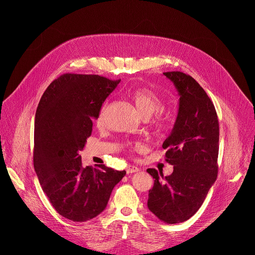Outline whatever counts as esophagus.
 Segmentation results:
<instances>
[{"instance_id": "34e87169", "label": "esophagus", "mask_w": 255, "mask_h": 255, "mask_svg": "<svg viewBox=\"0 0 255 255\" xmlns=\"http://www.w3.org/2000/svg\"><path fill=\"white\" fill-rule=\"evenodd\" d=\"M126 171L128 174H132V173H136L139 171V169L136 166L133 165H128L126 168Z\"/></svg>"}]
</instances>
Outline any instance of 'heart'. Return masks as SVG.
Listing matches in <instances>:
<instances>
[{
  "instance_id": "obj_1",
  "label": "heart",
  "mask_w": 255,
  "mask_h": 255,
  "mask_svg": "<svg viewBox=\"0 0 255 255\" xmlns=\"http://www.w3.org/2000/svg\"><path fill=\"white\" fill-rule=\"evenodd\" d=\"M129 96L135 108L138 111V113L144 118L151 117L155 112L162 109L163 107V100L161 96L158 93H156L154 90L147 87H139L134 89ZM106 111H107V103H104L101 105L95 117V123L98 127H101L104 125L105 118H106ZM171 120L172 119L170 114L159 113L155 117V119L151 122L150 128L156 135H162L170 128ZM130 147L135 150H140L143 148V145L140 142H136Z\"/></svg>"
}]
</instances>
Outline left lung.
Instances as JSON below:
<instances>
[{"label": "left lung", "instance_id": "8db88e82", "mask_svg": "<svg viewBox=\"0 0 255 255\" xmlns=\"http://www.w3.org/2000/svg\"><path fill=\"white\" fill-rule=\"evenodd\" d=\"M163 74L180 95L174 128L162 145L174 171L164 177L147 169L154 179L147 206L161 221L176 224L197 212L217 179L219 122L212 101L194 78L181 72Z\"/></svg>", "mask_w": 255, "mask_h": 255}]
</instances>
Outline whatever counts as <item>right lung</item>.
Returning <instances> with one entry per match:
<instances>
[{
  "mask_svg": "<svg viewBox=\"0 0 255 255\" xmlns=\"http://www.w3.org/2000/svg\"><path fill=\"white\" fill-rule=\"evenodd\" d=\"M119 80L65 73L43 93L34 125L33 164L43 191L56 211L73 222L103 212L126 171L81 164L79 152L92 132V119Z\"/></svg>",
  "mask_w": 255,
  "mask_h": 255,
  "instance_id": "right-lung-1",
  "label": "right lung"
}]
</instances>
